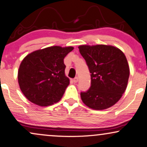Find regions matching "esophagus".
Returning a JSON list of instances; mask_svg holds the SVG:
<instances>
[{
  "instance_id": "esophagus-1",
  "label": "esophagus",
  "mask_w": 147,
  "mask_h": 147,
  "mask_svg": "<svg viewBox=\"0 0 147 147\" xmlns=\"http://www.w3.org/2000/svg\"><path fill=\"white\" fill-rule=\"evenodd\" d=\"M78 80H79V78H78V77H76L73 79V82L74 83H77L78 82Z\"/></svg>"
}]
</instances>
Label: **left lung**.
Instances as JSON below:
<instances>
[{"instance_id":"8db88e82","label":"left lung","mask_w":147,"mask_h":147,"mask_svg":"<svg viewBox=\"0 0 147 147\" xmlns=\"http://www.w3.org/2000/svg\"><path fill=\"white\" fill-rule=\"evenodd\" d=\"M79 52L91 73V87L81 92L83 102L94 110L115 105L125 92L129 68L123 51L106 45H80Z\"/></svg>"}]
</instances>
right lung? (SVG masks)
<instances>
[{
  "label": "right lung",
  "mask_w": 147,
  "mask_h": 147,
  "mask_svg": "<svg viewBox=\"0 0 147 147\" xmlns=\"http://www.w3.org/2000/svg\"><path fill=\"white\" fill-rule=\"evenodd\" d=\"M73 49L53 46L36 50L24 57L18 78L20 90L29 101L47 107L62 98L70 83L65 75L64 59Z\"/></svg>",
  "instance_id": "add662e5"
}]
</instances>
